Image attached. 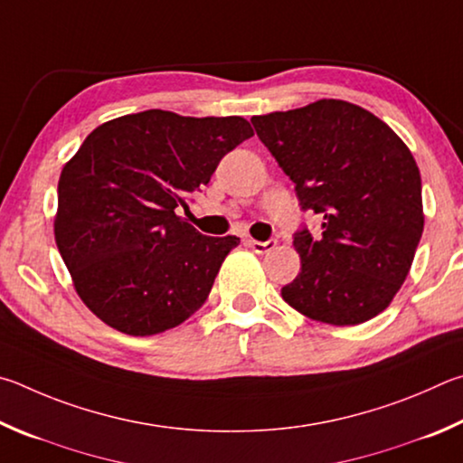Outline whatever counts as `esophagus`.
Instances as JSON below:
<instances>
[{"mask_svg": "<svg viewBox=\"0 0 463 463\" xmlns=\"http://www.w3.org/2000/svg\"><path fill=\"white\" fill-rule=\"evenodd\" d=\"M248 246L254 250L256 254H269L277 248V240H269V241H258V240H248Z\"/></svg>", "mask_w": 463, "mask_h": 463, "instance_id": "1", "label": "esophagus"}]
</instances>
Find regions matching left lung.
Segmentation results:
<instances>
[{"label":"left lung","mask_w":463,"mask_h":463,"mask_svg":"<svg viewBox=\"0 0 463 463\" xmlns=\"http://www.w3.org/2000/svg\"><path fill=\"white\" fill-rule=\"evenodd\" d=\"M252 124L295 183L303 211L321 217V236L295 233L301 272L285 301L313 321L358 326L399 293L423 236L415 158L374 113L342 99L254 116Z\"/></svg>","instance_id":"left-lung-1"}]
</instances>
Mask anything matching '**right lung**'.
I'll return each instance as SVG.
<instances>
[{
	"label": "right lung",
	"instance_id": "1",
	"mask_svg": "<svg viewBox=\"0 0 463 463\" xmlns=\"http://www.w3.org/2000/svg\"><path fill=\"white\" fill-rule=\"evenodd\" d=\"M252 136L240 116L148 109L85 137L59 178L54 240L89 311L144 337L201 309L240 238L203 236L178 207H189L219 160Z\"/></svg>",
	"mask_w": 463,
	"mask_h": 463
}]
</instances>
